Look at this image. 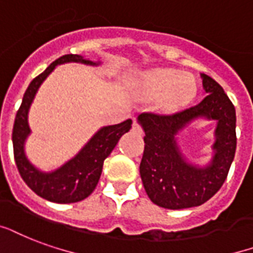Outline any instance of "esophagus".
<instances>
[{"instance_id": "34e87169", "label": "esophagus", "mask_w": 253, "mask_h": 253, "mask_svg": "<svg viewBox=\"0 0 253 253\" xmlns=\"http://www.w3.org/2000/svg\"><path fill=\"white\" fill-rule=\"evenodd\" d=\"M132 130H133L134 133H137V134H141L142 133V129L141 126L137 124V123H133V125H132Z\"/></svg>"}]
</instances>
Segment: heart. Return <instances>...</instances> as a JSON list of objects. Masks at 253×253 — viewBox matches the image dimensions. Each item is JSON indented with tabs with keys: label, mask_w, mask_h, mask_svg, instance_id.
I'll list each match as a JSON object with an SVG mask.
<instances>
[{
	"label": "heart",
	"mask_w": 253,
	"mask_h": 253,
	"mask_svg": "<svg viewBox=\"0 0 253 253\" xmlns=\"http://www.w3.org/2000/svg\"><path fill=\"white\" fill-rule=\"evenodd\" d=\"M134 94L142 101L160 100V109L173 113L187 106L197 93L195 77L174 69H156L142 72L133 83Z\"/></svg>",
	"instance_id": "1"
}]
</instances>
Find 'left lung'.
Listing matches in <instances>:
<instances>
[{"instance_id":"8db88e82","label":"left lung","mask_w":253,"mask_h":253,"mask_svg":"<svg viewBox=\"0 0 253 253\" xmlns=\"http://www.w3.org/2000/svg\"><path fill=\"white\" fill-rule=\"evenodd\" d=\"M207 97L196 106L172 116L141 113L138 124L145 132L140 174L148 197L167 210L204 204L227 178L236 152V112L223 88L201 73ZM199 118L216 121L214 156L210 165H192L181 153L175 136Z\"/></svg>"}]
</instances>
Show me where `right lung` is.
<instances>
[{
  "label": "right lung",
  "instance_id": "right-lung-1",
  "mask_svg": "<svg viewBox=\"0 0 253 253\" xmlns=\"http://www.w3.org/2000/svg\"><path fill=\"white\" fill-rule=\"evenodd\" d=\"M68 62H77V64L90 66H97L101 64L100 61L94 62L86 60L80 54H65L52 62L41 75L37 76L29 84L21 102L20 109L17 112L13 134H11L14 160L22 180L40 197L60 204L81 201L94 191L101 176L104 160L115 149L116 144L119 142L121 136L129 132V129L132 128L130 119L120 124L102 126L93 134L90 140L81 148V151L75 157H72L60 168L50 172H43L30 163L25 153L26 138L30 134L29 121H28L30 105L41 84L45 81L47 76L52 73L57 65H62Z\"/></svg>",
  "mask_w": 253,
  "mask_h": 253
}]
</instances>
